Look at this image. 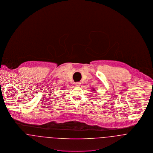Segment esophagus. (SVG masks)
<instances>
[{
    "label": "esophagus",
    "instance_id": "obj_1",
    "mask_svg": "<svg viewBox=\"0 0 153 153\" xmlns=\"http://www.w3.org/2000/svg\"><path fill=\"white\" fill-rule=\"evenodd\" d=\"M81 85V83H80V82H76V83H75V86H77V87H79V86H80Z\"/></svg>",
    "mask_w": 153,
    "mask_h": 153
}]
</instances>
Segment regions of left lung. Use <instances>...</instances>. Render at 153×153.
I'll return each mask as SVG.
<instances>
[{
  "label": "left lung",
  "mask_w": 153,
  "mask_h": 153,
  "mask_svg": "<svg viewBox=\"0 0 153 153\" xmlns=\"http://www.w3.org/2000/svg\"><path fill=\"white\" fill-rule=\"evenodd\" d=\"M96 90L95 88H93V91H96Z\"/></svg>",
  "instance_id": "8db88e82"
}]
</instances>
